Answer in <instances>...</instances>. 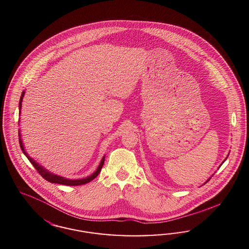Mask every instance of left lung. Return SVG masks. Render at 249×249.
<instances>
[{"label":"left lung","instance_id":"left-lung-1","mask_svg":"<svg viewBox=\"0 0 249 249\" xmlns=\"http://www.w3.org/2000/svg\"><path fill=\"white\" fill-rule=\"evenodd\" d=\"M209 179H210V178H209V179H208V180H207V181H209ZM207 181H206V182H207ZM206 182H205V183H206Z\"/></svg>","mask_w":249,"mask_h":249}]
</instances>
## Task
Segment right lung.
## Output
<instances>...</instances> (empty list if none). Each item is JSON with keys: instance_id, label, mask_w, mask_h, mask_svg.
<instances>
[{"instance_id": "right-lung-1", "label": "right lung", "mask_w": 249, "mask_h": 249, "mask_svg": "<svg viewBox=\"0 0 249 249\" xmlns=\"http://www.w3.org/2000/svg\"><path fill=\"white\" fill-rule=\"evenodd\" d=\"M24 94H25V91H23L22 92V94H21V97H20L19 100V115L20 112H21V107H22V100H23V97H24ZM18 135H19V144L20 147H21V150L23 151V153H24V155L28 158V160H30V163L34 166V168L37 169V171L39 172L40 174V176L42 177V178H44V179H46V180H48V181H50V182H53V183H58V184H64V185H70V186H77V185H82V184H85V183H88L89 182L90 180H92V179H94V178H96L97 177V175L99 174L100 171H101V169L103 168V165H104V162H105V157L102 159L101 160V162H100L99 166H98V168L97 169L90 175L89 177H87V178H84V179H66V178H64V177H61V176H58V175H55V174H53V173H51L50 171H48L47 169H44L42 166H40L39 165L36 161L34 160H32L31 158H30V156L28 155V153L26 152V150L24 148V145H23V142H22V139H21V135H20V132L18 131Z\"/></svg>"}]
</instances>
